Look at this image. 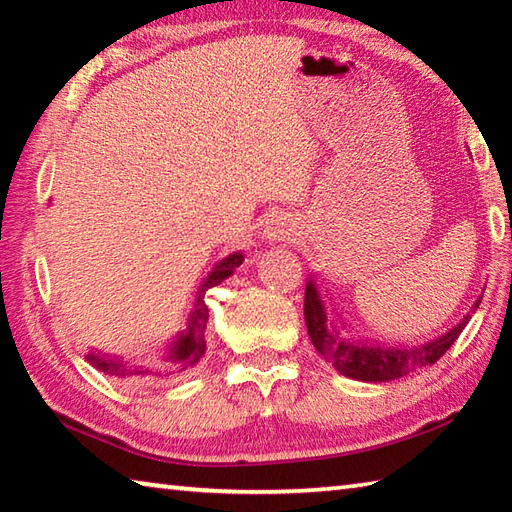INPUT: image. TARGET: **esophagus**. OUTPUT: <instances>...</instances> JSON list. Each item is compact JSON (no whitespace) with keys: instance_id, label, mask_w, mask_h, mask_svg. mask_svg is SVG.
<instances>
[{"instance_id":"obj_1","label":"esophagus","mask_w":512,"mask_h":512,"mask_svg":"<svg viewBox=\"0 0 512 512\" xmlns=\"http://www.w3.org/2000/svg\"><path fill=\"white\" fill-rule=\"evenodd\" d=\"M264 237L268 241H291L296 237V225H293L287 216L275 214L264 225Z\"/></svg>"}]
</instances>
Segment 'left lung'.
I'll return each mask as SVG.
<instances>
[{
	"instance_id": "1",
	"label": "left lung",
	"mask_w": 512,
	"mask_h": 512,
	"mask_svg": "<svg viewBox=\"0 0 512 512\" xmlns=\"http://www.w3.org/2000/svg\"><path fill=\"white\" fill-rule=\"evenodd\" d=\"M479 305L481 298L474 302L472 309ZM467 320H470V314L463 316L461 323L454 325L449 332L424 345H415V348H391V345L384 343L379 345L368 339L343 336L341 329L327 318L316 282L309 280L305 289V323L311 343H314L318 354H323L341 375L357 381H393L409 375L413 370L431 366V363H436L452 348L458 334L465 329Z\"/></svg>"
}]
</instances>
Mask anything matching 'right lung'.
I'll list each match as a JSON object with an SVG mask.
<instances>
[{"instance_id":"obj_1","label":"right lung","mask_w":512,"mask_h":512,"mask_svg":"<svg viewBox=\"0 0 512 512\" xmlns=\"http://www.w3.org/2000/svg\"><path fill=\"white\" fill-rule=\"evenodd\" d=\"M244 262V255L232 253L216 264L210 275L205 277L201 287L196 291L194 298V309L187 318V327L180 329V332L173 336L169 343V350L164 354L160 363H153V366H126L124 359H108L103 354H88V361L92 366L106 372V375H115L121 379H133V381H144V384H155V381H167L183 372L192 370L198 361L203 359L205 354V327L207 318H210V309L205 305V291L221 284L223 280L235 273V268Z\"/></svg>"}]
</instances>
